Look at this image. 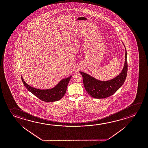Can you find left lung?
Returning a JSON list of instances; mask_svg holds the SVG:
<instances>
[{
  "label": "left lung",
  "mask_w": 148,
  "mask_h": 148,
  "mask_svg": "<svg viewBox=\"0 0 148 148\" xmlns=\"http://www.w3.org/2000/svg\"><path fill=\"white\" fill-rule=\"evenodd\" d=\"M125 62L123 68L119 75L111 80L101 81L88 74L79 72L82 75L85 89L92 97L95 99H104L114 95L123 84L127 73V52L125 47Z\"/></svg>",
  "instance_id": "8db88e82"
}]
</instances>
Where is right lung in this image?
Masks as SVG:
<instances>
[{
  "mask_svg": "<svg viewBox=\"0 0 148 148\" xmlns=\"http://www.w3.org/2000/svg\"><path fill=\"white\" fill-rule=\"evenodd\" d=\"M72 76L61 80L55 87L49 89H38L28 85L21 76L22 82L27 89L44 102H53L60 99L66 93V88Z\"/></svg>",
  "mask_w": 148,
  "mask_h": 148,
  "instance_id": "obj_1",
  "label": "right lung"
}]
</instances>
